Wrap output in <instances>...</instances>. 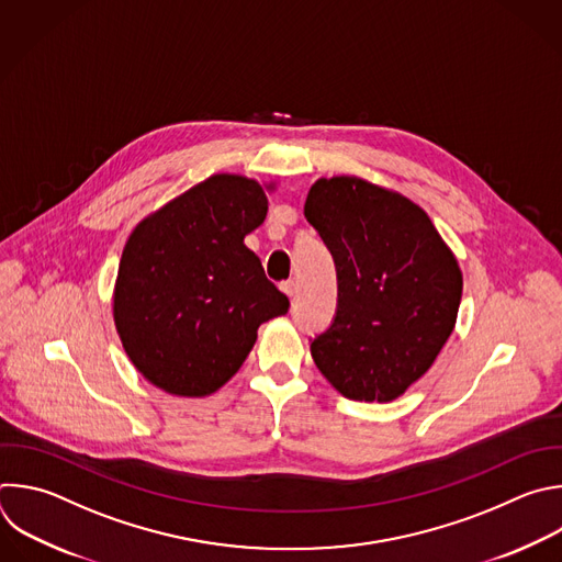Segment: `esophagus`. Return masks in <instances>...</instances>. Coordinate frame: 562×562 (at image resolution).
Masks as SVG:
<instances>
[{
	"mask_svg": "<svg viewBox=\"0 0 562 562\" xmlns=\"http://www.w3.org/2000/svg\"><path fill=\"white\" fill-rule=\"evenodd\" d=\"M280 289H282V293H284V295L293 297V295H295V291H297V284H295L293 280H286V282H282V284H280Z\"/></svg>",
	"mask_w": 562,
	"mask_h": 562,
	"instance_id": "esophagus-1",
	"label": "esophagus"
}]
</instances>
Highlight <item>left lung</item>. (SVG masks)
Masks as SVG:
<instances>
[{"instance_id": "1", "label": "left lung", "mask_w": 562, "mask_h": 562, "mask_svg": "<svg viewBox=\"0 0 562 562\" xmlns=\"http://www.w3.org/2000/svg\"><path fill=\"white\" fill-rule=\"evenodd\" d=\"M337 269V313L311 341L346 400L393 402L435 363L457 324L463 276L428 214L359 176L317 178L304 203Z\"/></svg>"}]
</instances>
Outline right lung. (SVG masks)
<instances>
[{"instance_id":"1","label":"right lung","mask_w":562,"mask_h":562,"mask_svg":"<svg viewBox=\"0 0 562 562\" xmlns=\"http://www.w3.org/2000/svg\"><path fill=\"white\" fill-rule=\"evenodd\" d=\"M214 173L145 216L130 234L112 295L114 326L140 375L176 397L223 389L258 339L289 311L245 236L267 218V192Z\"/></svg>"}]
</instances>
